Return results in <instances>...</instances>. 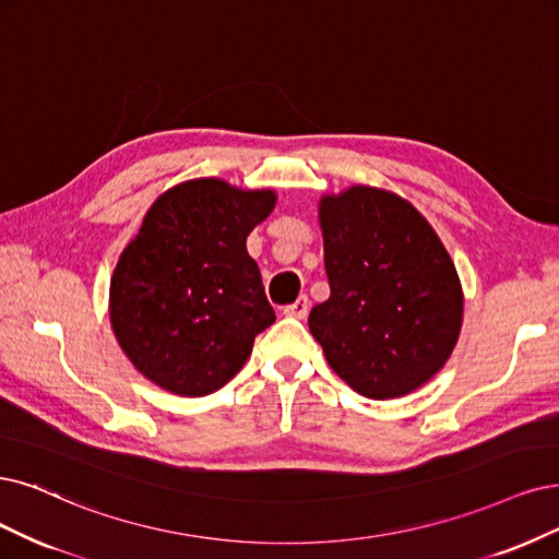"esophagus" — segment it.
I'll return each instance as SVG.
<instances>
[{"instance_id":"34e87169","label":"esophagus","mask_w":559,"mask_h":559,"mask_svg":"<svg viewBox=\"0 0 559 559\" xmlns=\"http://www.w3.org/2000/svg\"><path fill=\"white\" fill-rule=\"evenodd\" d=\"M308 306H311V301H308V297H306V295H301L295 304L285 306V308H283V313H285V316H290V318H299V320H304V318L308 316Z\"/></svg>"}]
</instances>
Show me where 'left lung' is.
Segmentation results:
<instances>
[{"instance_id": "left-lung-1", "label": "left lung", "mask_w": 559, "mask_h": 559, "mask_svg": "<svg viewBox=\"0 0 559 559\" xmlns=\"http://www.w3.org/2000/svg\"><path fill=\"white\" fill-rule=\"evenodd\" d=\"M318 218L332 295L313 306L308 329L357 394L401 399L436 376L456 347V266L415 206L376 186L322 195Z\"/></svg>"}]
</instances>
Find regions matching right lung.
I'll use <instances>...</instances> for the list:
<instances>
[{"label":"right lung","mask_w":559,"mask_h":559,"mask_svg":"<svg viewBox=\"0 0 559 559\" xmlns=\"http://www.w3.org/2000/svg\"><path fill=\"white\" fill-rule=\"evenodd\" d=\"M274 206L272 189L200 177L173 186L144 214L110 278V324L150 382L198 399L251 357L276 316L246 237Z\"/></svg>","instance_id":"obj_1"}]
</instances>
